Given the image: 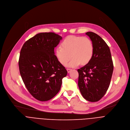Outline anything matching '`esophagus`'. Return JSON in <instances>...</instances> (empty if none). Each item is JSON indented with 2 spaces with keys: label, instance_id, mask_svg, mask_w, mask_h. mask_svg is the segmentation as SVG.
Returning a JSON list of instances; mask_svg holds the SVG:
<instances>
[{
  "label": "esophagus",
  "instance_id": "esophagus-1",
  "mask_svg": "<svg viewBox=\"0 0 130 130\" xmlns=\"http://www.w3.org/2000/svg\"><path fill=\"white\" fill-rule=\"evenodd\" d=\"M67 70L68 73H69V72H70V71L72 70V69H69V68H67Z\"/></svg>",
  "mask_w": 130,
  "mask_h": 130
}]
</instances>
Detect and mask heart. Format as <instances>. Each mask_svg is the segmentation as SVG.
<instances>
[{"label":"heart","mask_w":130,"mask_h":130,"mask_svg":"<svg viewBox=\"0 0 130 130\" xmlns=\"http://www.w3.org/2000/svg\"><path fill=\"white\" fill-rule=\"evenodd\" d=\"M94 47L92 41L88 38L77 36H68L61 43V47H57L55 54L59 62L70 67H76L81 64H88L93 57Z\"/></svg>","instance_id":"b5f03b06"}]
</instances>
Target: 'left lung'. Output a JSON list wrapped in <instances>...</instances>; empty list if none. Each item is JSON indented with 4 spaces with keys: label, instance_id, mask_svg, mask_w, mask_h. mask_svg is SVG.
Returning <instances> with one entry per match:
<instances>
[{
    "label": "left lung",
    "instance_id": "left-lung-1",
    "mask_svg": "<svg viewBox=\"0 0 130 130\" xmlns=\"http://www.w3.org/2000/svg\"><path fill=\"white\" fill-rule=\"evenodd\" d=\"M93 43V57L87 65L78 69V86L83 98L97 102L105 95L110 84L113 72V63L109 47L95 33L87 32Z\"/></svg>",
    "mask_w": 130,
    "mask_h": 130
}]
</instances>
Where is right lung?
<instances>
[{
  "mask_svg": "<svg viewBox=\"0 0 130 130\" xmlns=\"http://www.w3.org/2000/svg\"><path fill=\"white\" fill-rule=\"evenodd\" d=\"M62 39L53 32L38 33L26 41L21 50V76L31 95L39 101H48L56 95L67 74L54 52Z\"/></svg>",
  "mask_w": 130,
  "mask_h": 130,
  "instance_id": "right-lung-1",
  "label": "right lung"
}]
</instances>
